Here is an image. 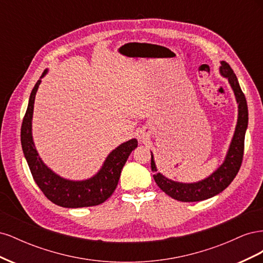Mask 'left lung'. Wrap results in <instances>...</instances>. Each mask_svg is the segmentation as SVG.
Returning a JSON list of instances; mask_svg holds the SVG:
<instances>
[{
	"label": "left lung",
	"mask_w": 263,
	"mask_h": 263,
	"mask_svg": "<svg viewBox=\"0 0 263 263\" xmlns=\"http://www.w3.org/2000/svg\"><path fill=\"white\" fill-rule=\"evenodd\" d=\"M220 65L219 72L222 77L228 79L238 104L237 125L224 162L210 177L202 181L182 183L172 181L158 172L154 156L151 154V170L155 172L154 179L157 185L165 194L180 202H200L219 194L233 182L242 162L245 135L248 127V106H247L246 97L240 89L239 82L233 69L226 61H221Z\"/></svg>",
	"instance_id": "left-lung-1"
}]
</instances>
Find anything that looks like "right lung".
Here are the masks:
<instances>
[{
    "instance_id": "right-lung-1",
    "label": "right lung",
    "mask_w": 263,
    "mask_h": 263,
    "mask_svg": "<svg viewBox=\"0 0 263 263\" xmlns=\"http://www.w3.org/2000/svg\"><path fill=\"white\" fill-rule=\"evenodd\" d=\"M45 70L41 79L46 76ZM39 79L30 93L28 106L23 119L21 129V141L24 156L36 184L49 201L55 205L68 209L87 208L104 203L113 194L121 177V172L132 151L137 147V139H130L119 145L105 159L100 171L94 177L83 181H71L63 179L47 166L39 157L31 135V119H33L34 102Z\"/></svg>"
}]
</instances>
